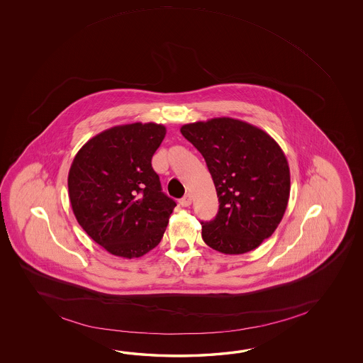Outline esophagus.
Segmentation results:
<instances>
[{
    "mask_svg": "<svg viewBox=\"0 0 363 363\" xmlns=\"http://www.w3.org/2000/svg\"><path fill=\"white\" fill-rule=\"evenodd\" d=\"M179 202H180V205H182L183 208H188V206H191V203H192V196L188 193V194H185L184 197L179 201Z\"/></svg>",
    "mask_w": 363,
    "mask_h": 363,
    "instance_id": "34e87169",
    "label": "esophagus"
}]
</instances>
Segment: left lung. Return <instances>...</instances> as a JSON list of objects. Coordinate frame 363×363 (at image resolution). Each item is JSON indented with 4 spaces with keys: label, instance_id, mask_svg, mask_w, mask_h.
Wrapping results in <instances>:
<instances>
[{
    "label": "left lung",
    "instance_id": "8db88e82",
    "mask_svg": "<svg viewBox=\"0 0 363 363\" xmlns=\"http://www.w3.org/2000/svg\"><path fill=\"white\" fill-rule=\"evenodd\" d=\"M216 185L219 210L201 222L202 239L224 255H244L278 228L291 192L286 155L267 132L233 118L182 125Z\"/></svg>",
    "mask_w": 363,
    "mask_h": 363
}]
</instances>
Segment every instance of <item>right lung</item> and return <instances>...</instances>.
<instances>
[{
    "instance_id": "obj_1",
    "label": "right lung",
    "mask_w": 363,
    "mask_h": 363,
    "mask_svg": "<svg viewBox=\"0 0 363 363\" xmlns=\"http://www.w3.org/2000/svg\"><path fill=\"white\" fill-rule=\"evenodd\" d=\"M164 135L166 127L152 122L111 127L88 140L69 167L77 223L111 255L139 258L166 231L177 203L152 167Z\"/></svg>"
}]
</instances>
